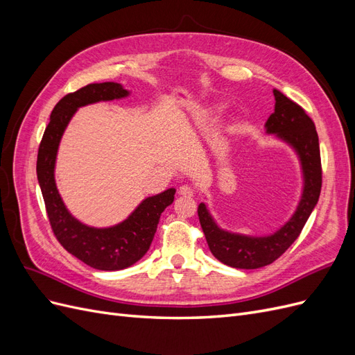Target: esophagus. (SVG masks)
I'll return each mask as SVG.
<instances>
[{
    "instance_id": "obj_1",
    "label": "esophagus",
    "mask_w": 355,
    "mask_h": 355,
    "mask_svg": "<svg viewBox=\"0 0 355 355\" xmlns=\"http://www.w3.org/2000/svg\"><path fill=\"white\" fill-rule=\"evenodd\" d=\"M179 194L184 196V197H192V196L196 194V191L192 189L191 187H188V185H182V187L179 188Z\"/></svg>"
}]
</instances>
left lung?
Returning <instances> with one entry per match:
<instances>
[{
    "label": "left lung",
    "mask_w": 355,
    "mask_h": 355,
    "mask_svg": "<svg viewBox=\"0 0 355 355\" xmlns=\"http://www.w3.org/2000/svg\"><path fill=\"white\" fill-rule=\"evenodd\" d=\"M274 112L265 123V133L293 149L302 173V192L288 220L268 235H247L220 228L206 202H200L198 218L209 249L222 263L239 270H256L278 259L293 241L313 213L321 191V161L318 135L313 120L297 103L274 89Z\"/></svg>",
    "instance_id": "1"
}]
</instances>
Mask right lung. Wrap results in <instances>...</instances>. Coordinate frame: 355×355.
<instances>
[{"instance_id":"obj_1","label":"right lung","mask_w":355,"mask_h":355,"mask_svg":"<svg viewBox=\"0 0 355 355\" xmlns=\"http://www.w3.org/2000/svg\"><path fill=\"white\" fill-rule=\"evenodd\" d=\"M130 90L118 83L89 84L62 98L51 111L40 144L37 178L49 220L59 243L77 259L101 271H118L142 259L149 250L161 213L175 200V188L146 197L128 216L112 227L96 228L78 220L63 202L55 179L58 149L73 114L81 106L124 99Z\"/></svg>"}]
</instances>
